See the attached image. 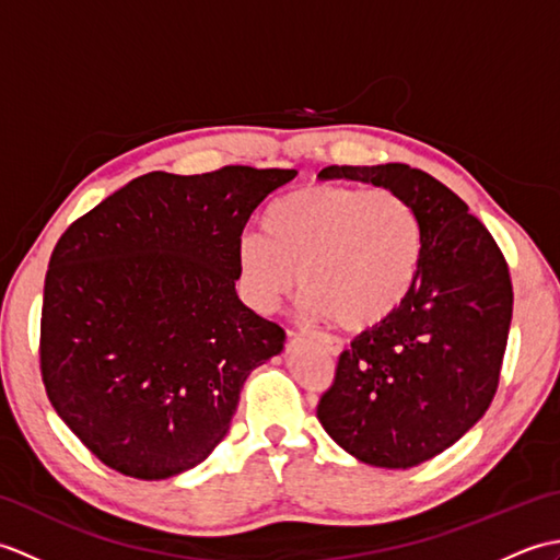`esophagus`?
Here are the masks:
<instances>
[{
  "label": "esophagus",
  "mask_w": 560,
  "mask_h": 560,
  "mask_svg": "<svg viewBox=\"0 0 560 560\" xmlns=\"http://www.w3.org/2000/svg\"><path fill=\"white\" fill-rule=\"evenodd\" d=\"M313 339L317 343H323L325 351L331 353V355H339L343 351V341L339 337H331V335H325V331H315Z\"/></svg>",
  "instance_id": "esophagus-1"
}]
</instances>
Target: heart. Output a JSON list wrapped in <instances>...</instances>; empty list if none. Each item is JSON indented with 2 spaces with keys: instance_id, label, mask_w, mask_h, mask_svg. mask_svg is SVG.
Listing matches in <instances>:
<instances>
[{
  "instance_id": "heart-1",
  "label": "heart",
  "mask_w": 560,
  "mask_h": 560,
  "mask_svg": "<svg viewBox=\"0 0 560 560\" xmlns=\"http://www.w3.org/2000/svg\"><path fill=\"white\" fill-rule=\"evenodd\" d=\"M267 233L237 243L241 289L259 313L277 311L299 269L307 311L365 331L397 315L419 279L421 221L395 189L307 185L273 205Z\"/></svg>"
}]
</instances>
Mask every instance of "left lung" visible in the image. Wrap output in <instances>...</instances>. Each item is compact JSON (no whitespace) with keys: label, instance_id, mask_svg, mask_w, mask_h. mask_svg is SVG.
Returning a JSON list of instances; mask_svg holds the SVG:
<instances>
[{"label":"left lung","instance_id":"obj_1","mask_svg":"<svg viewBox=\"0 0 560 560\" xmlns=\"http://www.w3.org/2000/svg\"><path fill=\"white\" fill-rule=\"evenodd\" d=\"M319 177L395 189L421 221L411 295L341 351L317 404L319 423L353 457L407 469L457 443L495 397L513 317L508 261L469 207L419 168L327 165Z\"/></svg>","mask_w":560,"mask_h":560}]
</instances>
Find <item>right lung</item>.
I'll return each instance as SVG.
<instances>
[{
    "label": "right lung",
    "mask_w": 560,
    "mask_h": 560,
    "mask_svg": "<svg viewBox=\"0 0 560 560\" xmlns=\"http://www.w3.org/2000/svg\"><path fill=\"white\" fill-rule=\"evenodd\" d=\"M295 171H153L59 237L45 273L40 375L105 467L168 479L217 447L283 331L237 299V243Z\"/></svg>",
    "instance_id": "1"
}]
</instances>
